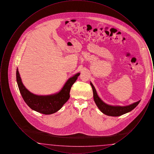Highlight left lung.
I'll return each mask as SVG.
<instances>
[{"label":"left lung","mask_w":154,"mask_h":154,"mask_svg":"<svg viewBox=\"0 0 154 154\" xmlns=\"http://www.w3.org/2000/svg\"><path fill=\"white\" fill-rule=\"evenodd\" d=\"M90 84L92 88L94 99L95 102L96 106L102 112L103 114L112 117H118L122 116L127 112H129L133 110L139 103L140 100L138 102L132 103L130 105L126 106H111L107 104L102 100V99L97 95L95 88L91 82Z\"/></svg>","instance_id":"left-lung-1"}]
</instances>
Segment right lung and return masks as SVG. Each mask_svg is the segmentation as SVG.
<instances>
[{"instance_id":"add662e5","label":"right lung","mask_w":154,"mask_h":154,"mask_svg":"<svg viewBox=\"0 0 154 154\" xmlns=\"http://www.w3.org/2000/svg\"><path fill=\"white\" fill-rule=\"evenodd\" d=\"M80 74L78 73L69 78L59 92L50 95H37L29 91L22 83L18 68L16 78L20 92L25 102L31 109L48 115L57 112L69 100L71 87Z\"/></svg>"}]
</instances>
